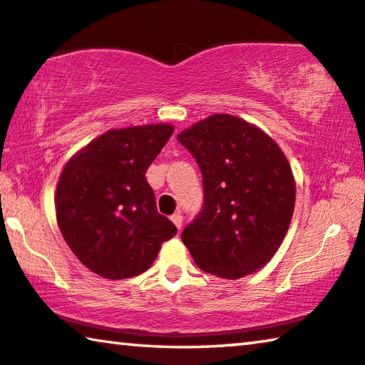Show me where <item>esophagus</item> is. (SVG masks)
Returning a JSON list of instances; mask_svg holds the SVG:
<instances>
[{
    "label": "esophagus",
    "instance_id": "1",
    "mask_svg": "<svg viewBox=\"0 0 365 365\" xmlns=\"http://www.w3.org/2000/svg\"><path fill=\"white\" fill-rule=\"evenodd\" d=\"M171 220H173V224L178 227V230H181V227H182V214L181 212L173 214L171 215Z\"/></svg>",
    "mask_w": 365,
    "mask_h": 365
}]
</instances>
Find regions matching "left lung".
Segmentation results:
<instances>
[{
	"instance_id": "1",
	"label": "left lung",
	"mask_w": 365,
	"mask_h": 365,
	"mask_svg": "<svg viewBox=\"0 0 365 365\" xmlns=\"http://www.w3.org/2000/svg\"><path fill=\"white\" fill-rule=\"evenodd\" d=\"M202 173L204 204L181 239L195 265L237 279L257 272L282 245L294 210L289 163L265 131L217 113L178 135Z\"/></svg>"
}]
</instances>
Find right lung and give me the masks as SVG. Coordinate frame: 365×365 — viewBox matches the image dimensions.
Instances as JSON below:
<instances>
[{"mask_svg": "<svg viewBox=\"0 0 365 365\" xmlns=\"http://www.w3.org/2000/svg\"><path fill=\"white\" fill-rule=\"evenodd\" d=\"M174 133L166 123L110 130L73 155L56 191L61 234L88 270L108 279L146 272L176 225L156 209L146 170Z\"/></svg>", "mask_w": 365, "mask_h": 365, "instance_id": "right-lung-1", "label": "right lung"}]
</instances>
